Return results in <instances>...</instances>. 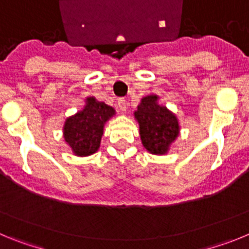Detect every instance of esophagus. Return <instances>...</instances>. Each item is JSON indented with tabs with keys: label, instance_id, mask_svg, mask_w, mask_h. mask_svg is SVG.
<instances>
[{
	"label": "esophagus",
	"instance_id": "1",
	"mask_svg": "<svg viewBox=\"0 0 249 249\" xmlns=\"http://www.w3.org/2000/svg\"><path fill=\"white\" fill-rule=\"evenodd\" d=\"M117 103H118V108H120V111H122V112L126 111V108H127V101L124 100V98H120Z\"/></svg>",
	"mask_w": 249,
	"mask_h": 249
}]
</instances>
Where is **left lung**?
Listing matches in <instances>:
<instances>
[{
	"mask_svg": "<svg viewBox=\"0 0 249 249\" xmlns=\"http://www.w3.org/2000/svg\"><path fill=\"white\" fill-rule=\"evenodd\" d=\"M135 118L140 124V136L144 148L152 155H166L179 135V123L173 112L158 103L157 94L141 100Z\"/></svg>",
	"mask_w": 249,
	"mask_h": 249,
	"instance_id": "left-lung-1",
	"label": "left lung"
}]
</instances>
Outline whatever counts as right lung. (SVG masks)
I'll return each instance as SVG.
<instances>
[{"mask_svg": "<svg viewBox=\"0 0 249 249\" xmlns=\"http://www.w3.org/2000/svg\"><path fill=\"white\" fill-rule=\"evenodd\" d=\"M116 114L113 107L94 97L86 98L83 109L68 117L63 138L76 156H91L98 151L106 122Z\"/></svg>", "mask_w": 249, "mask_h": 249, "instance_id": "1", "label": "right lung"}]
</instances>
